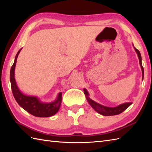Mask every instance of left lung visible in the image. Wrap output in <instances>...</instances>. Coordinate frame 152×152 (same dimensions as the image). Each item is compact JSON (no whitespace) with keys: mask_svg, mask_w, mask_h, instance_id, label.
Here are the masks:
<instances>
[{"mask_svg":"<svg viewBox=\"0 0 152 152\" xmlns=\"http://www.w3.org/2000/svg\"><path fill=\"white\" fill-rule=\"evenodd\" d=\"M134 50H135V51H136V52L138 55V59H139L140 65L141 69H142V80H143L144 68L142 66V64L141 55H140V51H138L136 48H134ZM83 91H84L87 100H88V101L89 103V104L91 106V107L94 109L96 112H97L99 114H101L102 115L109 116V115H114L119 114L124 112V110H125L127 109L131 104H132V102H125V103H124V104H121L120 105L116 106V107H107V106H102L100 104H98L97 102L93 101V100L90 99L89 97V93L86 89H83Z\"/></svg>","mask_w":152,"mask_h":152,"instance_id":"8db88e82","label":"left lung"}]
</instances>
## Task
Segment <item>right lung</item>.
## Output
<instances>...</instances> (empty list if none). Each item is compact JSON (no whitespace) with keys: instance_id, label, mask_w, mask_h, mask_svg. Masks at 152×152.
<instances>
[{"instance_id":"obj_1","label":"right lung","mask_w":152,"mask_h":152,"mask_svg":"<svg viewBox=\"0 0 152 152\" xmlns=\"http://www.w3.org/2000/svg\"><path fill=\"white\" fill-rule=\"evenodd\" d=\"M21 50V49L18 51L15 57L14 63L12 66L10 75L12 91L15 101L25 110H26L29 114L36 116V117L46 118L52 116L59 111L61 104V101H62V93L61 92L58 94L57 98L55 101L50 103H43L39 101V99L36 96H27L23 94L20 91V90L19 89L17 84H16L14 78L15 67L16 61H17V58Z\"/></svg>"}]
</instances>
